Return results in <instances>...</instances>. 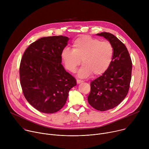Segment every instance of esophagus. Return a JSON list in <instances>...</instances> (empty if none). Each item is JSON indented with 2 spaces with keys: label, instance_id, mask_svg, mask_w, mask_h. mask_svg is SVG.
<instances>
[{
  "label": "esophagus",
  "instance_id": "obj_1",
  "mask_svg": "<svg viewBox=\"0 0 149 149\" xmlns=\"http://www.w3.org/2000/svg\"><path fill=\"white\" fill-rule=\"evenodd\" d=\"M84 81L83 80H81V79H77V82L78 83V84H79V83H81V82H83Z\"/></svg>",
  "mask_w": 149,
  "mask_h": 149
}]
</instances>
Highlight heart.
Returning <instances> with one entry per match:
<instances>
[{
	"label": "heart",
	"instance_id": "obj_1",
	"mask_svg": "<svg viewBox=\"0 0 149 149\" xmlns=\"http://www.w3.org/2000/svg\"><path fill=\"white\" fill-rule=\"evenodd\" d=\"M72 49L64 48L61 54L65 68L74 72L82 61V66L78 71L80 77L91 75H100L110 68L114 56V47L110 42L101 41L88 35H81L72 44Z\"/></svg>",
	"mask_w": 149,
	"mask_h": 149
}]
</instances>
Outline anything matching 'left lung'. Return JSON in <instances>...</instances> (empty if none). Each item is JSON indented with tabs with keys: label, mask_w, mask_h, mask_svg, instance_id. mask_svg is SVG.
Returning <instances> with one entry per match:
<instances>
[{
	"label": "left lung",
	"mask_w": 149,
	"mask_h": 149,
	"mask_svg": "<svg viewBox=\"0 0 149 149\" xmlns=\"http://www.w3.org/2000/svg\"><path fill=\"white\" fill-rule=\"evenodd\" d=\"M97 35L108 39L114 47V56L109 70L91 82L88 103L99 111H104L117 106L129 92L132 79V61L125 45L116 36L109 32Z\"/></svg>",
	"instance_id": "obj_1"
}]
</instances>
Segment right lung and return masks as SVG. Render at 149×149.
<instances>
[{
	"label": "right lung",
	"mask_w": 149,
	"mask_h": 149,
	"mask_svg": "<svg viewBox=\"0 0 149 149\" xmlns=\"http://www.w3.org/2000/svg\"><path fill=\"white\" fill-rule=\"evenodd\" d=\"M68 40L61 35L40 38L27 48L21 59L19 77L23 94L40 112L51 114L60 110L69 91L77 84L61 64V54Z\"/></svg>",
	"instance_id": "1"
}]
</instances>
